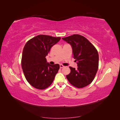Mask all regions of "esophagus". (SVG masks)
<instances>
[{"label": "esophagus", "mask_w": 120, "mask_h": 120, "mask_svg": "<svg viewBox=\"0 0 120 120\" xmlns=\"http://www.w3.org/2000/svg\"><path fill=\"white\" fill-rule=\"evenodd\" d=\"M60 68H64V66H63V65H62V64H60Z\"/></svg>", "instance_id": "1"}]
</instances>
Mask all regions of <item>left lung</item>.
<instances>
[{"instance_id": "8db88e82", "label": "left lung", "mask_w": 120, "mask_h": 120, "mask_svg": "<svg viewBox=\"0 0 120 120\" xmlns=\"http://www.w3.org/2000/svg\"><path fill=\"white\" fill-rule=\"evenodd\" d=\"M72 49L78 68L70 67L71 72L66 77L71 85L82 88L90 84L95 78L99 68V54L97 49L85 37L73 34L62 38Z\"/></svg>"}]
</instances>
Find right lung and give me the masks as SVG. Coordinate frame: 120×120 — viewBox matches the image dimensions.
<instances>
[{
  "label": "right lung",
  "instance_id": "1",
  "mask_svg": "<svg viewBox=\"0 0 120 120\" xmlns=\"http://www.w3.org/2000/svg\"><path fill=\"white\" fill-rule=\"evenodd\" d=\"M60 37L38 35L27 41L21 58V67L30 84L38 90H44L52 83L60 68L59 64L47 63L45 56Z\"/></svg>",
  "mask_w": 120,
  "mask_h": 120
}]
</instances>
